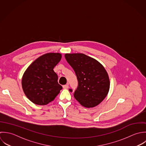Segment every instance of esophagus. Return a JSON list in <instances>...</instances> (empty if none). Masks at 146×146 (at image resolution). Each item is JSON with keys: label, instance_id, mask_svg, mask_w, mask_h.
Returning <instances> with one entry per match:
<instances>
[{"label": "esophagus", "instance_id": "34e87169", "mask_svg": "<svg viewBox=\"0 0 146 146\" xmlns=\"http://www.w3.org/2000/svg\"><path fill=\"white\" fill-rule=\"evenodd\" d=\"M63 88H64V89H67V88H69V84H67L66 85H63Z\"/></svg>", "mask_w": 146, "mask_h": 146}]
</instances>
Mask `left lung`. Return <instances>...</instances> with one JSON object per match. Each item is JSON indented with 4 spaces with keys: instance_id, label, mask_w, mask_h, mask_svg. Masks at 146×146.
I'll return each mask as SVG.
<instances>
[{
    "instance_id": "1",
    "label": "left lung",
    "mask_w": 146,
    "mask_h": 146,
    "mask_svg": "<svg viewBox=\"0 0 146 146\" xmlns=\"http://www.w3.org/2000/svg\"><path fill=\"white\" fill-rule=\"evenodd\" d=\"M65 58L76 74L78 86L74 97L81 105L92 108L107 95L110 86L108 73L96 60L84 54H66ZM72 92V89H69Z\"/></svg>"
}]
</instances>
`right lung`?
<instances>
[{
    "mask_svg": "<svg viewBox=\"0 0 146 146\" xmlns=\"http://www.w3.org/2000/svg\"><path fill=\"white\" fill-rule=\"evenodd\" d=\"M61 58L59 53H47L36 58L25 70L22 78L23 91L31 102L46 105L55 99L62 88L53 69Z\"/></svg>",
    "mask_w": 146,
    "mask_h": 146,
    "instance_id": "obj_1",
    "label": "right lung"
}]
</instances>
